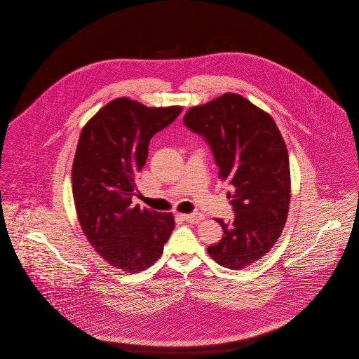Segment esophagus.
Listing matches in <instances>:
<instances>
[{
  "instance_id": "esophagus-1",
  "label": "esophagus",
  "mask_w": 359,
  "mask_h": 359,
  "mask_svg": "<svg viewBox=\"0 0 359 359\" xmlns=\"http://www.w3.org/2000/svg\"><path fill=\"white\" fill-rule=\"evenodd\" d=\"M182 218L189 223L201 222L205 217L201 212H191V214H182Z\"/></svg>"
}]
</instances>
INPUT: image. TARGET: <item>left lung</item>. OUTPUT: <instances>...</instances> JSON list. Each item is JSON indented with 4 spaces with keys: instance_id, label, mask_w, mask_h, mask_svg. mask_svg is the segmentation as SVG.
<instances>
[{
    "instance_id": "8db88e82",
    "label": "left lung",
    "mask_w": 359,
    "mask_h": 359,
    "mask_svg": "<svg viewBox=\"0 0 359 359\" xmlns=\"http://www.w3.org/2000/svg\"><path fill=\"white\" fill-rule=\"evenodd\" d=\"M205 138L236 214L222 226L223 237L207 248L229 269H242L265 256L280 237L290 201V158L273 118L238 94L226 93L191 107L183 118Z\"/></svg>"
}]
</instances>
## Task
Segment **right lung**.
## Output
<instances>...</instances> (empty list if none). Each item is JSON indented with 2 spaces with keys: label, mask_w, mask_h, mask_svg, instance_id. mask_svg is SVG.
<instances>
[{
  "label": "right lung",
  "mask_w": 359,
  "mask_h": 359,
  "mask_svg": "<svg viewBox=\"0 0 359 359\" xmlns=\"http://www.w3.org/2000/svg\"><path fill=\"white\" fill-rule=\"evenodd\" d=\"M182 113L117 98L82 129L72 164V194L82 230L110 265L140 273L163 253L175 227L170 212L132 205L151 138Z\"/></svg>",
  "instance_id": "obj_1"
}]
</instances>
